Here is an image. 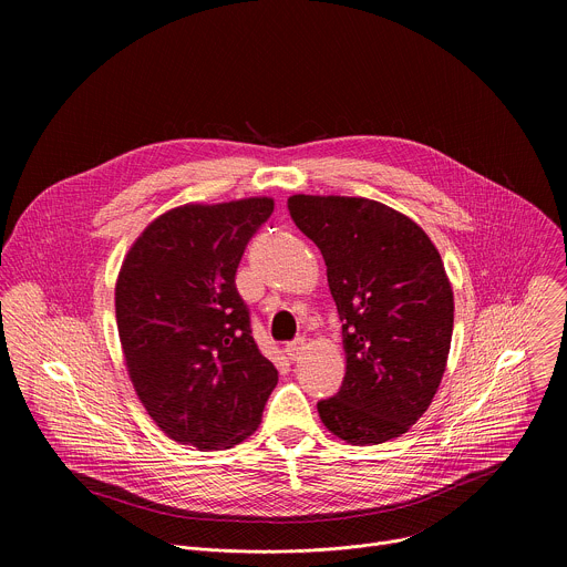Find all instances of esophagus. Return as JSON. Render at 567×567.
I'll list each match as a JSON object with an SVG mask.
<instances>
[{
	"label": "esophagus",
	"mask_w": 567,
	"mask_h": 567,
	"mask_svg": "<svg viewBox=\"0 0 567 567\" xmlns=\"http://www.w3.org/2000/svg\"><path fill=\"white\" fill-rule=\"evenodd\" d=\"M285 352H287V359H289V361H298V359L302 357V352H305V341H302V339H296V341L287 343Z\"/></svg>",
	"instance_id": "1"
}]
</instances>
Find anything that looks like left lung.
Here are the masks:
<instances>
[{
	"instance_id": "1",
	"label": "left lung",
	"mask_w": 567,
	"mask_h": 567,
	"mask_svg": "<svg viewBox=\"0 0 567 567\" xmlns=\"http://www.w3.org/2000/svg\"><path fill=\"white\" fill-rule=\"evenodd\" d=\"M296 226L320 249L343 320L346 377L318 401L326 429L348 444L406 433L431 406L453 337V289L431 237L365 197L291 195Z\"/></svg>"
}]
</instances>
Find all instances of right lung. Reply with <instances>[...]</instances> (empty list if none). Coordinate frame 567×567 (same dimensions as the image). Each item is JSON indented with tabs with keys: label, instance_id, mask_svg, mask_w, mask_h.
I'll use <instances>...</instances> for the list:
<instances>
[{
	"label": "right lung",
	"instance_id": "obj_1",
	"mask_svg": "<svg viewBox=\"0 0 567 567\" xmlns=\"http://www.w3.org/2000/svg\"><path fill=\"white\" fill-rule=\"evenodd\" d=\"M271 197L186 204L152 219L116 280V326L130 381L171 440L206 451L245 442L278 383L235 271Z\"/></svg>",
	"mask_w": 567,
	"mask_h": 567
}]
</instances>
